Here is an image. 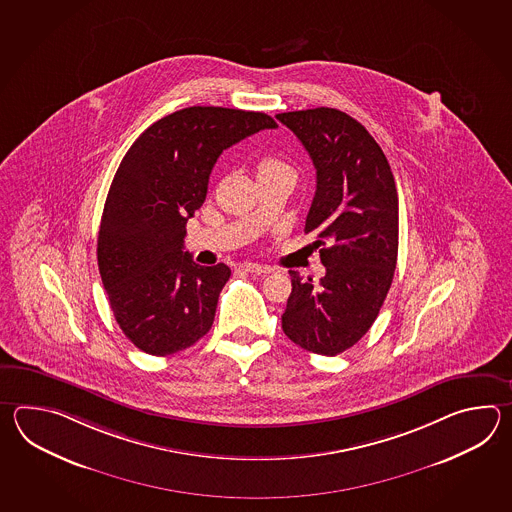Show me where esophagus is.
Returning <instances> with one entry per match:
<instances>
[{
	"mask_svg": "<svg viewBox=\"0 0 512 512\" xmlns=\"http://www.w3.org/2000/svg\"><path fill=\"white\" fill-rule=\"evenodd\" d=\"M241 269L245 272H252V274H271L274 269L271 265H263V263H241Z\"/></svg>",
	"mask_w": 512,
	"mask_h": 512,
	"instance_id": "obj_1",
	"label": "esophagus"
}]
</instances>
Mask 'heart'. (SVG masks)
<instances>
[{
    "mask_svg": "<svg viewBox=\"0 0 512 512\" xmlns=\"http://www.w3.org/2000/svg\"><path fill=\"white\" fill-rule=\"evenodd\" d=\"M256 174H293V168L285 163L283 159H280V157L267 155V157H263L260 163H258V166H256Z\"/></svg>",
    "mask_w": 512,
    "mask_h": 512,
    "instance_id": "obj_1",
    "label": "heart"
}]
</instances>
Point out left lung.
Returning a JSON list of instances; mask_svg holds the SVG:
<instances>
[{
	"mask_svg": "<svg viewBox=\"0 0 512 512\" xmlns=\"http://www.w3.org/2000/svg\"><path fill=\"white\" fill-rule=\"evenodd\" d=\"M316 168L305 234L318 240L326 276L318 285L289 271L282 315L296 346L335 357L366 335L392 285L399 249V197L392 168L368 130L333 108L280 113Z\"/></svg>",
	"mask_w": 512,
	"mask_h": 512,
	"instance_id": "obj_1",
	"label": "left lung"
}]
</instances>
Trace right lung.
Listing matches in <instances>:
<instances>
[{
    "mask_svg": "<svg viewBox=\"0 0 512 512\" xmlns=\"http://www.w3.org/2000/svg\"><path fill=\"white\" fill-rule=\"evenodd\" d=\"M278 128L258 111L192 106L153 122L120 161L98 230V271L122 333L166 357L205 337L225 263L203 267L185 252L186 221L205 203L223 150Z\"/></svg>",
    "mask_w": 512,
    "mask_h": 512,
    "instance_id": "add662e5",
    "label": "right lung"
}]
</instances>
